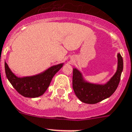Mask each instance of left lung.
Returning a JSON list of instances; mask_svg holds the SVG:
<instances>
[{
  "label": "left lung",
  "instance_id": "left-lung-1",
  "mask_svg": "<svg viewBox=\"0 0 132 132\" xmlns=\"http://www.w3.org/2000/svg\"><path fill=\"white\" fill-rule=\"evenodd\" d=\"M123 59L118 53V68L116 73L105 84H94L86 81L81 73L74 68L73 70V88L75 95L83 103L95 104L110 97L115 92L120 83L123 71Z\"/></svg>",
  "mask_w": 132,
  "mask_h": 132
}]
</instances>
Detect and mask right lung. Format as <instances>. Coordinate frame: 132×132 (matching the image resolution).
I'll return each mask as SVG.
<instances>
[{
  "mask_svg": "<svg viewBox=\"0 0 132 132\" xmlns=\"http://www.w3.org/2000/svg\"><path fill=\"white\" fill-rule=\"evenodd\" d=\"M63 63L51 67L38 75L18 77L11 71L6 62L4 68L6 75L16 92L25 97H37L42 95L49 87L54 75L63 67Z\"/></svg>",
  "mask_w": 132,
  "mask_h": 132,
  "instance_id": "add662e5",
  "label": "right lung"
}]
</instances>
